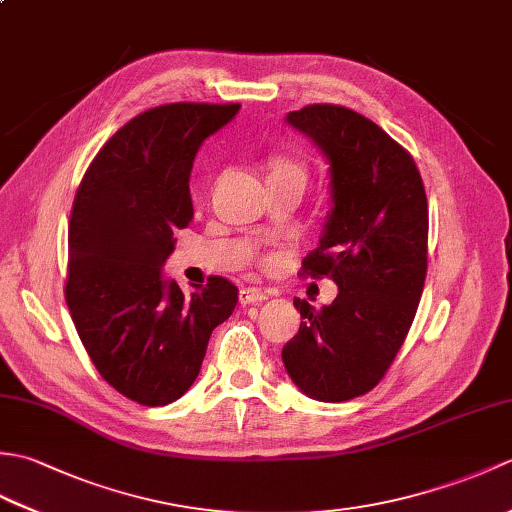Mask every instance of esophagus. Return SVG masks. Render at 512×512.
<instances>
[{
  "label": "esophagus",
  "mask_w": 512,
  "mask_h": 512,
  "mask_svg": "<svg viewBox=\"0 0 512 512\" xmlns=\"http://www.w3.org/2000/svg\"><path fill=\"white\" fill-rule=\"evenodd\" d=\"M268 295L262 288H244L239 292V303L242 306H250V303H259V301H266Z\"/></svg>",
  "instance_id": "1"
}]
</instances>
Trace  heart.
Wrapping results in <instances>:
<instances>
[{"instance_id":"b5f03b06","label":"heart","mask_w":512,"mask_h":512,"mask_svg":"<svg viewBox=\"0 0 512 512\" xmlns=\"http://www.w3.org/2000/svg\"><path fill=\"white\" fill-rule=\"evenodd\" d=\"M268 180H301L306 182V167L292 156H273L268 162ZM264 266L273 264V257L262 259Z\"/></svg>"}]
</instances>
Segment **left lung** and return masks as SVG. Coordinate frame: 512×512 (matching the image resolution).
<instances>
[{
	"mask_svg": "<svg viewBox=\"0 0 512 512\" xmlns=\"http://www.w3.org/2000/svg\"><path fill=\"white\" fill-rule=\"evenodd\" d=\"M330 160L332 211L301 275L330 277L339 295L295 299L299 332L284 345L295 385L323 402L374 389L394 363L427 279L429 204L409 151L350 107L314 103L288 114Z\"/></svg>",
	"mask_w": 512,
	"mask_h": 512,
	"instance_id": "left-lung-1",
	"label": "left lung"
}]
</instances>
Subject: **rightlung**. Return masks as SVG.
Listing matches in <instances>:
<instances>
[{
  "mask_svg": "<svg viewBox=\"0 0 512 512\" xmlns=\"http://www.w3.org/2000/svg\"><path fill=\"white\" fill-rule=\"evenodd\" d=\"M239 107H151L107 140L76 189L65 301L94 367L138 405L178 400L200 374L211 332L237 306L239 290L224 277L184 295L160 268L173 233L193 220L198 147Z\"/></svg>",
  "mask_w": 512,
  "mask_h": 512,
  "instance_id": "add662e5",
  "label": "right lung"
}]
</instances>
